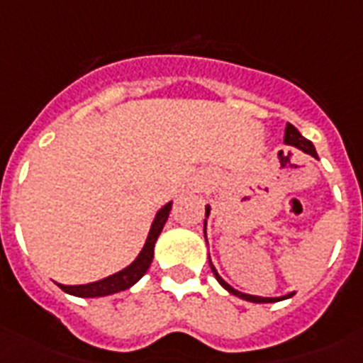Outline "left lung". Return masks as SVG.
I'll return each mask as SVG.
<instances>
[{
	"label": "left lung",
	"instance_id": "obj_1",
	"mask_svg": "<svg viewBox=\"0 0 363 363\" xmlns=\"http://www.w3.org/2000/svg\"><path fill=\"white\" fill-rule=\"evenodd\" d=\"M284 143L286 145H292V147L299 148V150H303V152L311 154V156H316V150L315 147H313V143L309 141V139H305L301 133H299L296 128H294L292 124H286V130H284ZM205 216H209V207H205ZM211 264V259H209ZM211 269H213V273H215L216 281L220 282L222 286L226 288L228 292L233 294V296H238V298L241 299H247V301H252V303H273V301H281V299H286L290 298L292 294H288V296H282V298H258V296H250V294H242V292H238V290H233L230 284H228L226 281H222L220 275L216 273V269L213 267V264H211Z\"/></svg>",
	"mask_w": 363,
	"mask_h": 363
}]
</instances>
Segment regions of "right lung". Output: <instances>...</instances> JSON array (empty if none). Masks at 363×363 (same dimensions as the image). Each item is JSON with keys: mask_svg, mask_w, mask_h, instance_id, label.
Listing matches in <instances>:
<instances>
[{"mask_svg": "<svg viewBox=\"0 0 363 363\" xmlns=\"http://www.w3.org/2000/svg\"><path fill=\"white\" fill-rule=\"evenodd\" d=\"M171 201L165 207L158 211V215L154 218L152 228H150V232H148L147 242H145V247L139 252L137 259L131 265H128L125 269L118 271L115 275L107 277L104 281L98 282H90V284H79V286H64V284H60V288L67 294H73V296H79V298H101V296H109V294H116L122 292L125 288L133 286L139 279H141L147 269L150 267V262L154 258V242L158 239V235L164 230V224L167 220V216H169L171 211Z\"/></svg>", "mask_w": 363, "mask_h": 363, "instance_id": "right-lung-1", "label": "right lung"}]
</instances>
